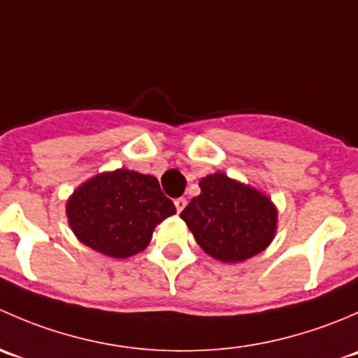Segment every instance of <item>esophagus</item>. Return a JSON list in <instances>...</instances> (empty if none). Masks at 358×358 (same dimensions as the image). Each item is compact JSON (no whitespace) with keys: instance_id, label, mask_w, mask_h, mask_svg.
<instances>
[{"instance_id":"34e87169","label":"esophagus","mask_w":358,"mask_h":358,"mask_svg":"<svg viewBox=\"0 0 358 358\" xmlns=\"http://www.w3.org/2000/svg\"><path fill=\"white\" fill-rule=\"evenodd\" d=\"M187 206V199L185 197H180V199H176L175 201V208H176V211H183V208H185Z\"/></svg>"}]
</instances>
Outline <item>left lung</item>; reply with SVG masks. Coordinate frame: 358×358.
Returning <instances> with one entry per match:
<instances>
[{"mask_svg":"<svg viewBox=\"0 0 358 358\" xmlns=\"http://www.w3.org/2000/svg\"><path fill=\"white\" fill-rule=\"evenodd\" d=\"M201 194L180 213L194 239L211 258L239 263L265 251L275 237L277 208L270 197L213 173L199 182Z\"/></svg>","mask_w":358,"mask_h":358,"instance_id":"left-lung-1","label":"left lung"}]
</instances>
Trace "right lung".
I'll use <instances>...</instances> for the list:
<instances>
[{
  "instance_id": "1",
  "label": "right lung",
  "mask_w": 358,
  "mask_h": 358,
  "mask_svg": "<svg viewBox=\"0 0 358 358\" xmlns=\"http://www.w3.org/2000/svg\"><path fill=\"white\" fill-rule=\"evenodd\" d=\"M66 213L83 244L110 258H128L149 246L154 229L176 208L156 176L121 168L79 185Z\"/></svg>"
}]
</instances>
